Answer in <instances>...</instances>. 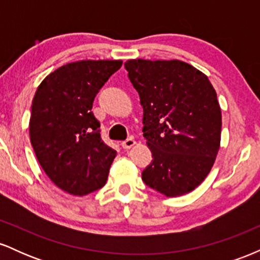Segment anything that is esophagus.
I'll return each instance as SVG.
<instances>
[{
	"instance_id": "34e87169",
	"label": "esophagus",
	"mask_w": 260,
	"mask_h": 260,
	"mask_svg": "<svg viewBox=\"0 0 260 260\" xmlns=\"http://www.w3.org/2000/svg\"><path fill=\"white\" fill-rule=\"evenodd\" d=\"M134 145H136V140H134L133 138H128L124 140V142H122V147H123V149H126V150L133 148Z\"/></svg>"
}]
</instances>
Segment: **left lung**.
Listing matches in <instances>:
<instances>
[{
	"label": "left lung",
	"instance_id": "1",
	"mask_svg": "<svg viewBox=\"0 0 260 260\" xmlns=\"http://www.w3.org/2000/svg\"><path fill=\"white\" fill-rule=\"evenodd\" d=\"M128 78L143 106V136L153 160L144 183L166 197L205 180L221 139V109L208 77L178 59H128Z\"/></svg>",
	"mask_w": 260,
	"mask_h": 260
}]
</instances>
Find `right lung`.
Listing matches in <instances>:
<instances>
[{
	"label": "right lung",
	"instance_id": "add662e5",
	"mask_svg": "<svg viewBox=\"0 0 260 260\" xmlns=\"http://www.w3.org/2000/svg\"><path fill=\"white\" fill-rule=\"evenodd\" d=\"M122 61L72 62L50 73L31 104L29 136L39 164L58 188L85 196L106 183L116 150L101 140L92 101Z\"/></svg>",
	"mask_w": 260,
	"mask_h": 260
}]
</instances>
